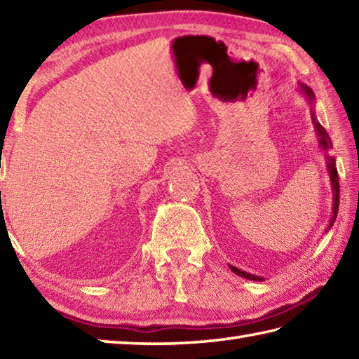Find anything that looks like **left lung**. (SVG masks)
I'll return each instance as SVG.
<instances>
[{
	"label": "left lung",
	"mask_w": 359,
	"mask_h": 359,
	"mask_svg": "<svg viewBox=\"0 0 359 359\" xmlns=\"http://www.w3.org/2000/svg\"><path fill=\"white\" fill-rule=\"evenodd\" d=\"M302 90L305 91L306 96L310 97V101H311L313 97H314L311 88H308V87H305V86H302ZM314 124H316V129H318L319 140H320V144H322V147H325V149H328V147H332V142H330V137H328L327 130H325L324 128H322V126H320L319 123H316V119H314ZM327 163H328L330 177H332V185H333V191H334L333 217H332V222H330V227H332V226H333V222L336 221V216H338V210H339V175H338V170H336V160H334V157L330 156V157L327 158ZM330 227H328V229H330ZM230 269L233 271V272L236 273V276L244 277V278L255 280V282H259V280H263L262 277H258V276H252V273H248V272H244V271L236 269V268H233V266H230Z\"/></svg>",
	"instance_id": "left-lung-1"
}]
</instances>
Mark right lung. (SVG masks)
<instances>
[{"label":"right lung","mask_w":359,"mask_h":359,"mask_svg":"<svg viewBox=\"0 0 359 359\" xmlns=\"http://www.w3.org/2000/svg\"><path fill=\"white\" fill-rule=\"evenodd\" d=\"M0 194H1V193H0Z\"/></svg>","instance_id":"add662e5"}]
</instances>
